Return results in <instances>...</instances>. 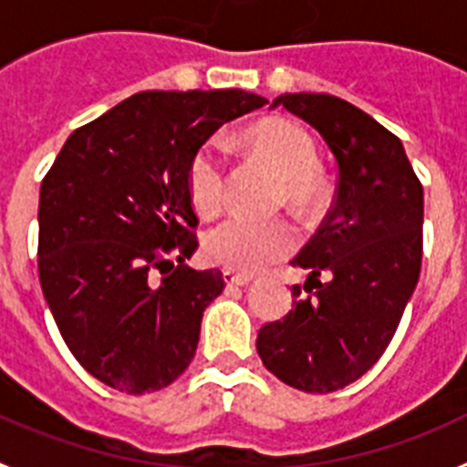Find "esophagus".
Returning <instances> with one entry per match:
<instances>
[{
	"label": "esophagus",
	"mask_w": 467,
	"mask_h": 467,
	"mask_svg": "<svg viewBox=\"0 0 467 467\" xmlns=\"http://www.w3.org/2000/svg\"><path fill=\"white\" fill-rule=\"evenodd\" d=\"M224 281L226 286H248L253 276L248 275H236V272H224Z\"/></svg>",
	"instance_id": "esophagus-1"
}]
</instances>
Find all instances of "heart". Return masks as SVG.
Masks as SVG:
<instances>
[{
	"instance_id": "obj_1",
	"label": "heart",
	"mask_w": 467,
	"mask_h": 467,
	"mask_svg": "<svg viewBox=\"0 0 467 467\" xmlns=\"http://www.w3.org/2000/svg\"><path fill=\"white\" fill-rule=\"evenodd\" d=\"M250 148L269 167L286 179V200L298 210H306L315 191V173L319 155L312 138L291 121L255 123L248 133ZM226 145L219 136L200 142L188 160V198L200 214H217L224 205ZM298 245V234L284 219L257 222L248 217H229L212 226L202 238V253L217 267L253 275L291 255Z\"/></svg>"
}]
</instances>
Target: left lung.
<instances>
[{"label": "left lung", "instance_id": "left-lung-1", "mask_svg": "<svg viewBox=\"0 0 467 467\" xmlns=\"http://www.w3.org/2000/svg\"><path fill=\"white\" fill-rule=\"evenodd\" d=\"M272 107L317 130L338 179L329 214L291 260L307 272V296L286 317L262 327L257 353L288 387L329 394L379 360L418 286L422 183L399 138L346 99L286 92Z\"/></svg>", "mask_w": 467, "mask_h": 467}]
</instances>
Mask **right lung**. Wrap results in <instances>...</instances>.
<instances>
[{"label": "right lung", "instance_id": "obj_1", "mask_svg": "<svg viewBox=\"0 0 467 467\" xmlns=\"http://www.w3.org/2000/svg\"><path fill=\"white\" fill-rule=\"evenodd\" d=\"M262 104L245 90L138 92L73 130L42 179V294L68 350L107 387L150 394L191 365L224 276L183 265L198 250L188 160Z\"/></svg>", "mask_w": 467, "mask_h": 467}]
</instances>
